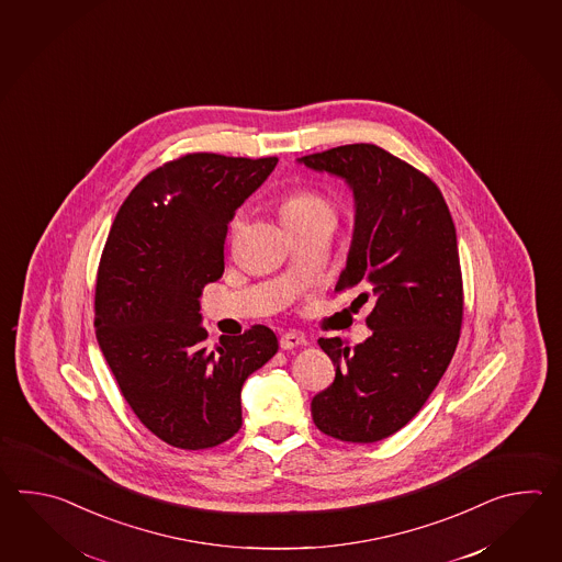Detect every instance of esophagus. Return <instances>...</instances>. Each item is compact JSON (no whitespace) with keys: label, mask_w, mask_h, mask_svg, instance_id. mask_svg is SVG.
<instances>
[{"label":"esophagus","mask_w":562,"mask_h":562,"mask_svg":"<svg viewBox=\"0 0 562 562\" xmlns=\"http://www.w3.org/2000/svg\"><path fill=\"white\" fill-rule=\"evenodd\" d=\"M303 341H305L303 335H299L297 331H286V334L281 335L279 346H281V349H293V347L301 346Z\"/></svg>","instance_id":"1"}]
</instances>
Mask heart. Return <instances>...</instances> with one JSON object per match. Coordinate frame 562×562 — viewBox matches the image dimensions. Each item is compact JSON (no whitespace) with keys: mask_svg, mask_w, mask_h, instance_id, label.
I'll list each match as a JSON object with an SVG mask.
<instances>
[{"mask_svg":"<svg viewBox=\"0 0 562 562\" xmlns=\"http://www.w3.org/2000/svg\"><path fill=\"white\" fill-rule=\"evenodd\" d=\"M279 211L283 216L286 227H295L303 223H311L317 218H331L334 221L335 209L331 201L313 189H293L286 192L279 203ZM240 225V216L237 215L231 223V231H237Z\"/></svg>","mask_w":562,"mask_h":562,"instance_id":"heart-1","label":"heart"}]
</instances>
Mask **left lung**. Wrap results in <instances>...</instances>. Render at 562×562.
Instances as JSON below:
<instances>
[{
    "mask_svg": "<svg viewBox=\"0 0 562 562\" xmlns=\"http://www.w3.org/2000/svg\"><path fill=\"white\" fill-rule=\"evenodd\" d=\"M299 162L347 180L356 228L335 291L371 301L358 346L319 339L335 380L311 400L315 426L341 442L392 436L418 414L454 356L464 286L450 209L436 182L375 144H346Z\"/></svg>",
    "mask_w": 562,
    "mask_h": 562,
    "instance_id": "8db88e82",
    "label": "left lung"
}]
</instances>
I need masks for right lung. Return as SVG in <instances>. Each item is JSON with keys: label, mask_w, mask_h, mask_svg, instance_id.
<instances>
[{"label": "right lung", "mask_w": 562, "mask_h": 562, "mask_svg": "<svg viewBox=\"0 0 562 562\" xmlns=\"http://www.w3.org/2000/svg\"><path fill=\"white\" fill-rule=\"evenodd\" d=\"M277 156L189 153L148 172L108 233L95 277V339L148 430L180 450L239 431L240 387L277 353L265 325L206 347L199 297L225 271L228 223Z\"/></svg>", "instance_id": "obj_1"}]
</instances>
